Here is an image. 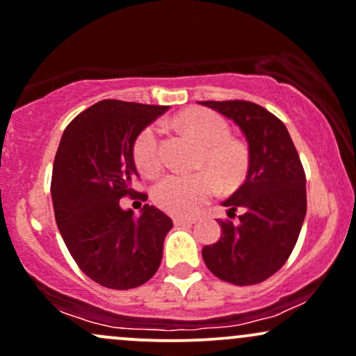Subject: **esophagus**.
<instances>
[{"mask_svg": "<svg viewBox=\"0 0 356 356\" xmlns=\"http://www.w3.org/2000/svg\"><path fill=\"white\" fill-rule=\"evenodd\" d=\"M197 222V218H193V216H174V225H194Z\"/></svg>", "mask_w": 356, "mask_h": 356, "instance_id": "1", "label": "esophagus"}]
</instances>
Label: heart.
Segmentation results:
<instances>
[{"label": "heart", "instance_id": "b5f03b06", "mask_svg": "<svg viewBox=\"0 0 356 356\" xmlns=\"http://www.w3.org/2000/svg\"><path fill=\"white\" fill-rule=\"evenodd\" d=\"M175 124L203 149L196 174H170L153 191L156 204L174 215H193L216 193V184L223 191H234L244 182L249 172V148L242 141L230 138V124L218 112L193 107L175 115ZM134 160L148 175L162 170L163 159L160 148V128L148 126L134 143Z\"/></svg>", "mask_w": 356, "mask_h": 356}]
</instances>
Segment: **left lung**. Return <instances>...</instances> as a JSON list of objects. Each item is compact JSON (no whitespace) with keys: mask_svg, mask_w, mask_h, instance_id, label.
<instances>
[{"mask_svg":"<svg viewBox=\"0 0 356 356\" xmlns=\"http://www.w3.org/2000/svg\"><path fill=\"white\" fill-rule=\"evenodd\" d=\"M204 107L234 121L245 136L250 165L244 184L223 201L237 222H220L222 235L203 247L216 278L256 285L275 275L297 244L307 213L305 172L286 126L247 100H207Z\"/></svg>","mask_w":356,"mask_h":356,"instance_id":"1","label":"left lung"}]
</instances>
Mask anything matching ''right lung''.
<instances>
[{"instance_id": "obj_1", "label": "right lung", "mask_w": 356, "mask_h": 356, "mask_svg": "<svg viewBox=\"0 0 356 356\" xmlns=\"http://www.w3.org/2000/svg\"><path fill=\"white\" fill-rule=\"evenodd\" d=\"M167 109L100 100L70 122L56 153L51 196L63 241L81 271L112 290L143 285L162 263L172 220L149 204L136 216L121 197L136 194V138Z\"/></svg>"}]
</instances>
